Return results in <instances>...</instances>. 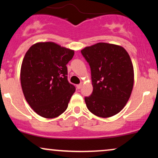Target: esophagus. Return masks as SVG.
<instances>
[{"mask_svg":"<svg viewBox=\"0 0 158 158\" xmlns=\"http://www.w3.org/2000/svg\"><path fill=\"white\" fill-rule=\"evenodd\" d=\"M81 86H82V85H81V84L77 85V89H80V88H81Z\"/></svg>","mask_w":158,"mask_h":158,"instance_id":"obj_1","label":"esophagus"}]
</instances>
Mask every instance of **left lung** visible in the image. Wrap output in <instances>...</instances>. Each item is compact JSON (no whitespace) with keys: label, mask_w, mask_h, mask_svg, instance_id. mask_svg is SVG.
<instances>
[{"label":"left lung","mask_w":158,"mask_h":158,"mask_svg":"<svg viewBox=\"0 0 158 158\" xmlns=\"http://www.w3.org/2000/svg\"><path fill=\"white\" fill-rule=\"evenodd\" d=\"M91 71L93 92L85 98L88 109L97 117L108 118L126 106L135 81L134 67L122 46L99 42L81 50Z\"/></svg>","instance_id":"left-lung-1"}]
</instances>
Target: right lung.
<instances>
[{"mask_svg": "<svg viewBox=\"0 0 158 158\" xmlns=\"http://www.w3.org/2000/svg\"><path fill=\"white\" fill-rule=\"evenodd\" d=\"M74 50L52 41L38 42L27 50L21 68V85L27 102L44 118L60 116L76 88L68 80L66 64Z\"/></svg>", "mask_w": 158, "mask_h": 158, "instance_id": "right-lung-1", "label": "right lung"}]
</instances>
